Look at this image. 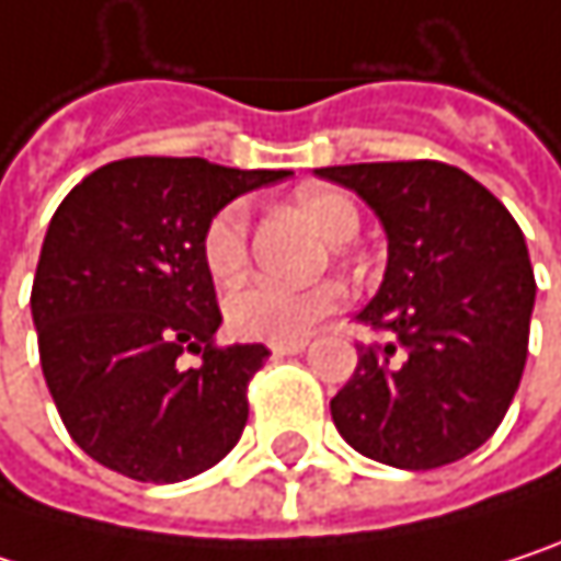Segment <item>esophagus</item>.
<instances>
[{
	"mask_svg": "<svg viewBox=\"0 0 561 561\" xmlns=\"http://www.w3.org/2000/svg\"><path fill=\"white\" fill-rule=\"evenodd\" d=\"M276 357H291V354H301L308 347V341H282V344H270Z\"/></svg>",
	"mask_w": 561,
	"mask_h": 561,
	"instance_id": "1",
	"label": "esophagus"
}]
</instances>
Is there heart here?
I'll return each instance as SVG.
<instances>
[{
  "instance_id": "obj_1",
  "label": "heart",
  "mask_w": 561,
  "mask_h": 561,
  "mask_svg": "<svg viewBox=\"0 0 561 561\" xmlns=\"http://www.w3.org/2000/svg\"><path fill=\"white\" fill-rule=\"evenodd\" d=\"M305 220L331 243L347 247L360 233L357 204L334 187H305L295 197ZM250 247V210L243 201L220 207L201 237V256L207 273L217 282L240 279L247 270ZM341 305L337 285L282 288L273 282H253L227 298V324L250 341H301L311 328Z\"/></svg>"
}]
</instances>
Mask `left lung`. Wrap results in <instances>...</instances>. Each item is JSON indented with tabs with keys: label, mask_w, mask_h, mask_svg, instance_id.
<instances>
[{
	"label": "left lung",
	"mask_w": 561,
	"mask_h": 561,
	"mask_svg": "<svg viewBox=\"0 0 561 561\" xmlns=\"http://www.w3.org/2000/svg\"><path fill=\"white\" fill-rule=\"evenodd\" d=\"M387 230V273L357 321L387 331L357 347L331 399L341 438L390 468L428 471L481 448L504 422L529 347L536 279L504 204L445 162L318 169Z\"/></svg>",
	"instance_id": "8db88e82"
}]
</instances>
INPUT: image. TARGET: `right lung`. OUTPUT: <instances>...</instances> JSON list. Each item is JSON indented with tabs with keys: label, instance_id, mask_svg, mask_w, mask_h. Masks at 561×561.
Returning <instances> with one entry per match:
<instances>
[{
	"label": "right lung",
	"instance_id": "1",
	"mask_svg": "<svg viewBox=\"0 0 561 561\" xmlns=\"http://www.w3.org/2000/svg\"><path fill=\"white\" fill-rule=\"evenodd\" d=\"M288 171L204 159H123L55 210L32 285L45 383L70 438L133 481L174 484L243 435L263 344L217 347L220 308L201 256L207 220ZM184 353H201L184 368Z\"/></svg>",
	"mask_w": 561,
	"mask_h": 561
}]
</instances>
